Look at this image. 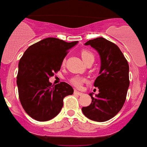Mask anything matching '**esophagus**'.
I'll list each match as a JSON object with an SVG mask.
<instances>
[{
    "label": "esophagus",
    "mask_w": 147,
    "mask_h": 147,
    "mask_svg": "<svg viewBox=\"0 0 147 147\" xmlns=\"http://www.w3.org/2000/svg\"><path fill=\"white\" fill-rule=\"evenodd\" d=\"M74 93L75 94V95H77V96H82L83 95V92H78V91H77V90H75L74 92Z\"/></svg>",
    "instance_id": "esophagus-1"
}]
</instances>
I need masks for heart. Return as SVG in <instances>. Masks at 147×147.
<instances>
[{"mask_svg":"<svg viewBox=\"0 0 147 147\" xmlns=\"http://www.w3.org/2000/svg\"><path fill=\"white\" fill-rule=\"evenodd\" d=\"M80 55L86 64L87 62L90 61H94V59H95V55H94V54L92 53V51H90V50H87V49H83V50H82L80 52ZM65 62H66L65 59H63V61L61 62V66H64L65 65ZM69 82L74 87L77 88V89H80V88L82 87L83 83L86 82V79L82 77H80V76H74V77H72L71 78H70Z\"/></svg>","mask_w":147,"mask_h":147,"instance_id":"obj_1","label":"heart"}]
</instances>
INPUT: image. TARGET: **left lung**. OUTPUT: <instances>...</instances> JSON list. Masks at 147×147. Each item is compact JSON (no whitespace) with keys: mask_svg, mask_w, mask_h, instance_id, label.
Wrapping results in <instances>:
<instances>
[{"mask_svg":"<svg viewBox=\"0 0 147 147\" xmlns=\"http://www.w3.org/2000/svg\"><path fill=\"white\" fill-rule=\"evenodd\" d=\"M85 45L98 51L101 70L94 83L99 93L96 98L90 94L92 103L83 107L82 111L90 120L106 121L120 111L126 100L130 85L128 62L115 43L102 37L89 40Z\"/></svg>","mask_w":147,"mask_h":147,"instance_id":"8db88e82","label":"left lung"}]
</instances>
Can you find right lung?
Returning <instances> with one entry per match:
<instances>
[{
	"label": "right lung",
	"mask_w": 147,
	"mask_h": 147,
	"mask_svg": "<svg viewBox=\"0 0 147 147\" xmlns=\"http://www.w3.org/2000/svg\"><path fill=\"white\" fill-rule=\"evenodd\" d=\"M77 42L45 38L29 46L20 60L16 77L19 98L26 112L35 120L55 118L61 110L64 97L74 93L68 83L61 82L54 86L49 80L59 71L68 50Z\"/></svg>",
	"instance_id": "right-lung-1"
}]
</instances>
